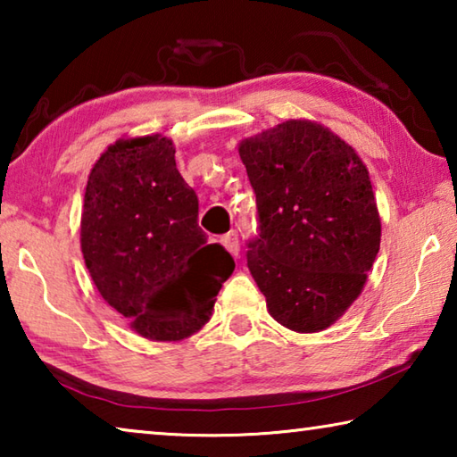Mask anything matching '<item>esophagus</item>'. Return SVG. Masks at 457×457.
<instances>
[{"label": "esophagus", "mask_w": 457, "mask_h": 457, "mask_svg": "<svg viewBox=\"0 0 457 457\" xmlns=\"http://www.w3.org/2000/svg\"><path fill=\"white\" fill-rule=\"evenodd\" d=\"M221 245L226 247V250L231 253V256H237V253H239V239H237L236 231H229V234L223 236L221 237Z\"/></svg>", "instance_id": "esophagus-1"}]
</instances>
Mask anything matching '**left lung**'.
<instances>
[{"instance_id":"obj_1","label":"left lung","mask_w":457,"mask_h":457,"mask_svg":"<svg viewBox=\"0 0 457 457\" xmlns=\"http://www.w3.org/2000/svg\"><path fill=\"white\" fill-rule=\"evenodd\" d=\"M237 151L260 218L247 268L270 316L294 332L328 328L365 288L381 245L367 165L308 119L247 137Z\"/></svg>"}]
</instances>
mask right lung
Instances as JSON below:
<instances>
[{
    "mask_svg": "<svg viewBox=\"0 0 457 457\" xmlns=\"http://www.w3.org/2000/svg\"><path fill=\"white\" fill-rule=\"evenodd\" d=\"M197 212L171 138H119L90 169L80 220L84 264L104 303L137 335L171 343L212 319L236 264L220 244H207Z\"/></svg>",
    "mask_w": 457,
    "mask_h": 457,
    "instance_id": "obj_1",
    "label": "right lung"
}]
</instances>
